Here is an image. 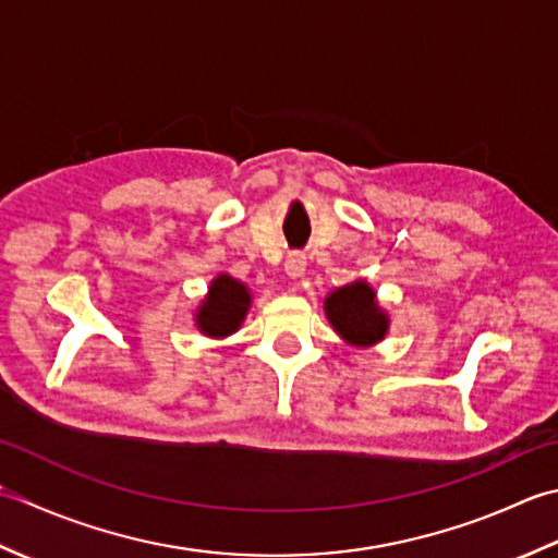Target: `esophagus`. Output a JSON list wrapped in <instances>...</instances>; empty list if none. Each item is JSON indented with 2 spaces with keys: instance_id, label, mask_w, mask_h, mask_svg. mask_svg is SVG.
<instances>
[{
  "instance_id": "obj_1",
  "label": "esophagus",
  "mask_w": 558,
  "mask_h": 558,
  "mask_svg": "<svg viewBox=\"0 0 558 558\" xmlns=\"http://www.w3.org/2000/svg\"><path fill=\"white\" fill-rule=\"evenodd\" d=\"M283 269H287V275H289L291 279L303 277V271H305V255H303V253H291V255L287 257V263H283Z\"/></svg>"
}]
</instances>
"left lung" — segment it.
<instances>
[{
  "label": "left lung",
  "instance_id": "left-lung-1",
  "mask_svg": "<svg viewBox=\"0 0 558 558\" xmlns=\"http://www.w3.org/2000/svg\"><path fill=\"white\" fill-rule=\"evenodd\" d=\"M325 315L335 332L354 347L383 342L390 327V317L375 301L373 287L361 279L329 293L325 299Z\"/></svg>",
  "mask_w": 558,
  "mask_h": 558
}]
</instances>
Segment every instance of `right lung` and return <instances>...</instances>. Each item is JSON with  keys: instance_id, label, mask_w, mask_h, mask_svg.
Here are the masks:
<instances>
[{"instance_id": "add662e5", "label": "right lung", "mask_w": 558, "mask_h": 558, "mask_svg": "<svg viewBox=\"0 0 558 558\" xmlns=\"http://www.w3.org/2000/svg\"><path fill=\"white\" fill-rule=\"evenodd\" d=\"M253 295H250L245 283L229 275H219L209 283L207 299L197 308V327L202 335L223 339L233 335L243 325Z\"/></svg>"}]
</instances>
